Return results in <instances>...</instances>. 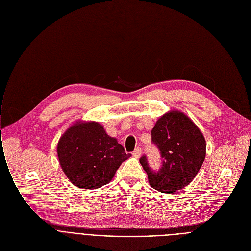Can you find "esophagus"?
Returning <instances> with one entry per match:
<instances>
[{
	"instance_id": "34e87169",
	"label": "esophagus",
	"mask_w": 251,
	"mask_h": 251,
	"mask_svg": "<svg viewBox=\"0 0 251 251\" xmlns=\"http://www.w3.org/2000/svg\"><path fill=\"white\" fill-rule=\"evenodd\" d=\"M133 155H134L135 157H139V156L141 155V149H140V148H136V149L134 150V151H133Z\"/></svg>"
}]
</instances>
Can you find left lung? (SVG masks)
I'll list each match as a JSON object with an SVG mask.
<instances>
[{"label": "left lung", "instance_id": "obj_1", "mask_svg": "<svg viewBox=\"0 0 251 251\" xmlns=\"http://www.w3.org/2000/svg\"><path fill=\"white\" fill-rule=\"evenodd\" d=\"M151 139L161 151V170L153 172L146 155L139 160L151 187L162 193H173L189 185L205 159L206 143L201 129L187 115L172 110L156 121Z\"/></svg>", "mask_w": 251, "mask_h": 251}]
</instances>
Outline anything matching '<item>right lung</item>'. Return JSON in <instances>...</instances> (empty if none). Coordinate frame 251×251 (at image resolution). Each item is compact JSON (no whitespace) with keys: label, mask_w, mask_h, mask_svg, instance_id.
<instances>
[{"label":"right lung","mask_w":251,"mask_h":251,"mask_svg":"<svg viewBox=\"0 0 251 251\" xmlns=\"http://www.w3.org/2000/svg\"><path fill=\"white\" fill-rule=\"evenodd\" d=\"M57 153L65 175L82 189H98L110 183L118 168L131 156L99 122L81 120L65 131Z\"/></svg>","instance_id":"right-lung-1"}]
</instances>
